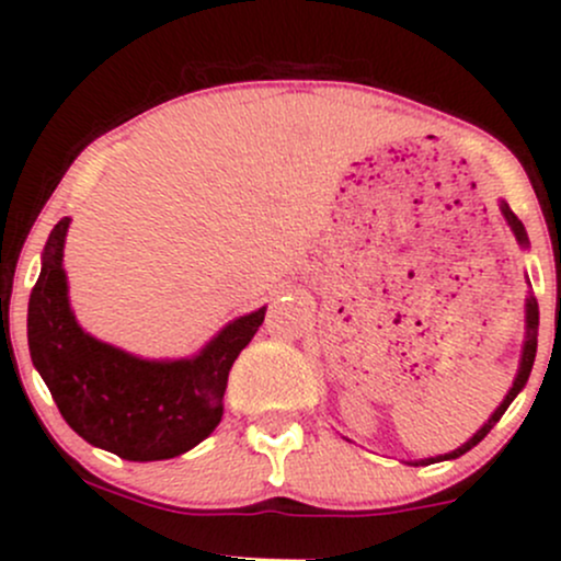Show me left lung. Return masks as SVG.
Instances as JSON below:
<instances>
[{"label":"left lung","mask_w":561,"mask_h":561,"mask_svg":"<svg viewBox=\"0 0 561 561\" xmlns=\"http://www.w3.org/2000/svg\"><path fill=\"white\" fill-rule=\"evenodd\" d=\"M501 214H504L508 229H512L514 237H517L519 248L527 250V244H530V242H527V231H525V227H523V221H519V218L512 214V208H508L504 199H501ZM527 285H530V282H527ZM536 351H538V300L533 298V293H527V298H525V343H523V356H519L517 375H514V382H512V388H508V392L504 396V401H501L499 409H495L493 414L488 416V422L482 424L478 433L469 437L467 443H461L459 448L448 450V454H440V456H430V459L405 461V465H411V467H427V465H435V461L459 459V456H465L467 450H472L474 446H478L482 437H485V435L491 433V430L495 427V422H499L501 416H504V411L508 409V403H512L514 398H517L519 392H523V388L527 385V377H530V371H533V362H536Z\"/></svg>","instance_id":"8db88e82"}]
</instances>
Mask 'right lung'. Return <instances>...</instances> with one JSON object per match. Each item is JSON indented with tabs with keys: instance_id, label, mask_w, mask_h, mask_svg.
<instances>
[{
	"instance_id": "1",
	"label": "right lung",
	"mask_w": 561,
	"mask_h": 561,
	"mask_svg": "<svg viewBox=\"0 0 561 561\" xmlns=\"http://www.w3.org/2000/svg\"><path fill=\"white\" fill-rule=\"evenodd\" d=\"M70 218L57 221L28 300L31 362L62 420L94 448L126 461H160L203 443L224 416L229 369L253 340L266 306L229 321L195 356L141 358L102 343L76 319L62 250Z\"/></svg>"
}]
</instances>
